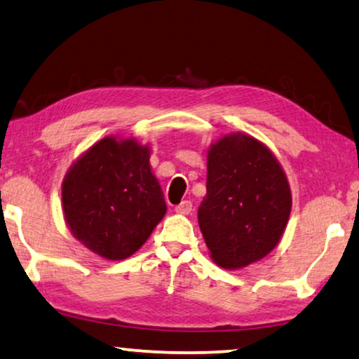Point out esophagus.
<instances>
[{
	"label": "esophagus",
	"instance_id": "34e87169",
	"mask_svg": "<svg viewBox=\"0 0 359 359\" xmlns=\"http://www.w3.org/2000/svg\"><path fill=\"white\" fill-rule=\"evenodd\" d=\"M175 212L178 215H189L192 212V203L189 201H183L180 205L175 207Z\"/></svg>",
	"mask_w": 359,
	"mask_h": 359
}]
</instances>
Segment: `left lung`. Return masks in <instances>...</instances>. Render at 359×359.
<instances>
[{"label": "left lung", "instance_id": "left-lung-1", "mask_svg": "<svg viewBox=\"0 0 359 359\" xmlns=\"http://www.w3.org/2000/svg\"><path fill=\"white\" fill-rule=\"evenodd\" d=\"M292 210L290 184L271 149L247 133L223 135L207 149V194L198 226L210 258L241 269L269 255Z\"/></svg>", "mask_w": 359, "mask_h": 359}]
</instances>
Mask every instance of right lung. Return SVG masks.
I'll return each mask as SVG.
<instances>
[{
  "label": "right lung",
  "mask_w": 359,
  "mask_h": 359,
  "mask_svg": "<svg viewBox=\"0 0 359 359\" xmlns=\"http://www.w3.org/2000/svg\"><path fill=\"white\" fill-rule=\"evenodd\" d=\"M149 158V144L110 135L86 149L65 173V223L97 257L112 262L131 257L167 213Z\"/></svg>",
  "instance_id": "obj_1"
}]
</instances>
